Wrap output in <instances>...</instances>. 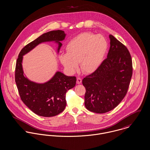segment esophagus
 <instances>
[{
    "label": "esophagus",
    "instance_id": "1",
    "mask_svg": "<svg viewBox=\"0 0 150 150\" xmlns=\"http://www.w3.org/2000/svg\"><path fill=\"white\" fill-rule=\"evenodd\" d=\"M77 84H80V83H81L82 82V80L80 78V77H78L77 79Z\"/></svg>",
    "mask_w": 150,
    "mask_h": 150
}]
</instances>
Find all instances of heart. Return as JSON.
Wrapping results in <instances>:
<instances>
[{
    "label": "heart",
    "instance_id": "obj_1",
    "mask_svg": "<svg viewBox=\"0 0 150 150\" xmlns=\"http://www.w3.org/2000/svg\"><path fill=\"white\" fill-rule=\"evenodd\" d=\"M108 46V42L103 35L82 33L69 42L66 46L67 53L59 55V58L69 73H74L80 62L82 71L91 74L102 64Z\"/></svg>",
    "mask_w": 150,
    "mask_h": 150
}]
</instances>
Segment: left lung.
<instances>
[{
  "label": "left lung",
  "instance_id": "left-lung-1",
  "mask_svg": "<svg viewBox=\"0 0 150 150\" xmlns=\"http://www.w3.org/2000/svg\"><path fill=\"white\" fill-rule=\"evenodd\" d=\"M107 58L92 74L82 80L86 89L85 106L97 113L116 107L127 94L132 75V63L127 47L109 35Z\"/></svg>",
  "mask_w": 150,
  "mask_h": 150
}]
</instances>
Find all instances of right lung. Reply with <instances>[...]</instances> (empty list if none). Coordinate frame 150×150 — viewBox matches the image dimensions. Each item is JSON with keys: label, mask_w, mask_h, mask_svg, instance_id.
I'll list each match as a JSON object with an SVG mask.
<instances>
[{"label": "right lung", "mask_w": 150, "mask_h": 150, "mask_svg": "<svg viewBox=\"0 0 150 150\" xmlns=\"http://www.w3.org/2000/svg\"><path fill=\"white\" fill-rule=\"evenodd\" d=\"M67 34L62 30H53L44 33L34 41L25 46L21 51L16 60L15 82L21 100L27 107L35 114L43 117H52L61 113L66 107L67 92L74 88L76 77L65 75L59 71L47 81L38 83L30 80L22 67L23 55L38 45L53 42L57 45L58 54Z\"/></svg>", "instance_id": "add662e5"}]
</instances>
